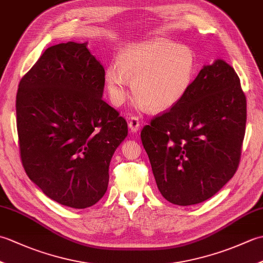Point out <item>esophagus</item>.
<instances>
[{
    "mask_svg": "<svg viewBox=\"0 0 263 263\" xmlns=\"http://www.w3.org/2000/svg\"><path fill=\"white\" fill-rule=\"evenodd\" d=\"M140 120H139V117L137 116H132L130 117V121H128V127H130V130L132 132H138L139 128H140Z\"/></svg>",
    "mask_w": 263,
    "mask_h": 263,
    "instance_id": "34e87169",
    "label": "esophagus"
}]
</instances>
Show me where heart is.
Listing matches in <instances>:
<instances>
[{
	"instance_id": "b5f03b06",
	"label": "heart",
	"mask_w": 263,
	"mask_h": 263,
	"mask_svg": "<svg viewBox=\"0 0 263 263\" xmlns=\"http://www.w3.org/2000/svg\"><path fill=\"white\" fill-rule=\"evenodd\" d=\"M117 64L105 73L111 103L124 102L128 79H133L138 107L165 110L185 97L197 74L198 59L191 47L157 38L126 46Z\"/></svg>"
}]
</instances>
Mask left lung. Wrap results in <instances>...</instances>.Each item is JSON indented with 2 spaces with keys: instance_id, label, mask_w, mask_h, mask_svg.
Segmentation results:
<instances>
[{
  "instance_id": "1",
  "label": "left lung",
  "mask_w": 263,
  "mask_h": 263,
  "mask_svg": "<svg viewBox=\"0 0 263 263\" xmlns=\"http://www.w3.org/2000/svg\"><path fill=\"white\" fill-rule=\"evenodd\" d=\"M245 124L236 72L222 60L204 65L185 97L141 131L161 195L177 205L215 195L237 171Z\"/></svg>"
}]
</instances>
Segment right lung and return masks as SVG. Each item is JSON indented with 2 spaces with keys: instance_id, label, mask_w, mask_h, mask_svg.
Masks as SVG:
<instances>
[{
  "instance_id": "obj_1",
  "label": "right lung",
  "mask_w": 263,
  "mask_h": 263,
  "mask_svg": "<svg viewBox=\"0 0 263 263\" xmlns=\"http://www.w3.org/2000/svg\"><path fill=\"white\" fill-rule=\"evenodd\" d=\"M105 70L87 43L48 47L22 77L16 128L28 177L57 202L91 206L108 186V168L127 136L124 117L103 100Z\"/></svg>"
}]
</instances>
